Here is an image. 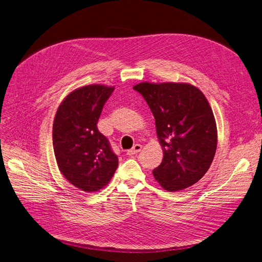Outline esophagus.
Instances as JSON below:
<instances>
[{
  "label": "esophagus",
  "instance_id": "34e87169",
  "mask_svg": "<svg viewBox=\"0 0 262 262\" xmlns=\"http://www.w3.org/2000/svg\"><path fill=\"white\" fill-rule=\"evenodd\" d=\"M141 149H142V145H141V144H135L131 149H129V150L127 151V155L133 156V155H135V154H138L139 151H141Z\"/></svg>",
  "mask_w": 262,
  "mask_h": 262
}]
</instances>
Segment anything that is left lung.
<instances>
[{
    "instance_id": "left-lung-1",
    "label": "left lung",
    "mask_w": 262,
    "mask_h": 262,
    "mask_svg": "<svg viewBox=\"0 0 262 262\" xmlns=\"http://www.w3.org/2000/svg\"><path fill=\"white\" fill-rule=\"evenodd\" d=\"M147 102L163 150L155 180L167 191L200 181L210 169L217 147V128L205 96L186 82L143 81L133 87Z\"/></svg>"
}]
</instances>
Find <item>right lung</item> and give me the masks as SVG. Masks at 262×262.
Instances as JSON below:
<instances>
[{"label": "right lung", "mask_w": 262, "mask_h": 262, "mask_svg": "<svg viewBox=\"0 0 262 262\" xmlns=\"http://www.w3.org/2000/svg\"><path fill=\"white\" fill-rule=\"evenodd\" d=\"M114 87L88 85L73 90L58 107L52 145L60 172L78 189L93 192L106 186L118 158L97 123Z\"/></svg>", "instance_id": "1"}]
</instances>
